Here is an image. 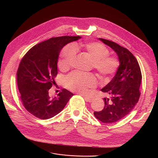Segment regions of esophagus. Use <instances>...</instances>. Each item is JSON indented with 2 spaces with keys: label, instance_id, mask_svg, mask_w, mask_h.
<instances>
[{
  "label": "esophagus",
  "instance_id": "obj_1",
  "mask_svg": "<svg viewBox=\"0 0 158 158\" xmlns=\"http://www.w3.org/2000/svg\"><path fill=\"white\" fill-rule=\"evenodd\" d=\"M84 100H85V101H87V102H92V101H93V98H90V97L84 96Z\"/></svg>",
  "mask_w": 158,
  "mask_h": 158
}]
</instances>
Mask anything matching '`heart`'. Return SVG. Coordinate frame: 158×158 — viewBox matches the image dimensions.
<instances>
[{
    "label": "heart",
    "instance_id": "1",
    "mask_svg": "<svg viewBox=\"0 0 158 158\" xmlns=\"http://www.w3.org/2000/svg\"><path fill=\"white\" fill-rule=\"evenodd\" d=\"M76 49L82 50L92 59L93 66L102 79H108L118 68V60L114 57L109 56V51L104 45L98 42H89L77 43L75 48L72 45L65 46L60 53L59 62L60 69H66L70 67L76 55ZM65 83L72 91L85 94L89 88L96 86L97 80L93 74L74 71L65 77Z\"/></svg>",
    "mask_w": 158,
    "mask_h": 158
}]
</instances>
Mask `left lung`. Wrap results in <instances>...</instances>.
Segmentation results:
<instances>
[{"label": "left lung", "mask_w": 158, "mask_h": 158, "mask_svg": "<svg viewBox=\"0 0 158 158\" xmlns=\"http://www.w3.org/2000/svg\"><path fill=\"white\" fill-rule=\"evenodd\" d=\"M99 40L117 54L119 65L114 77L101 90L109 96L104 98V109L94 114L102 123H112L127 115L138 103L142 75L138 60L129 51L112 41Z\"/></svg>", "instance_id": "obj_1"}]
</instances>
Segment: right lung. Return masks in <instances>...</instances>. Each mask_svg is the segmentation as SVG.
<instances>
[{"instance_id": "right-lung-1", "label": "right lung", "mask_w": 158, "mask_h": 158, "mask_svg": "<svg viewBox=\"0 0 158 158\" xmlns=\"http://www.w3.org/2000/svg\"><path fill=\"white\" fill-rule=\"evenodd\" d=\"M80 36L52 37L32 47L21 60L17 73L20 99L33 116L50 119L62 110L74 95L63 89L56 97L50 98L49 89L57 74V62L61 49Z\"/></svg>"}]
</instances>
